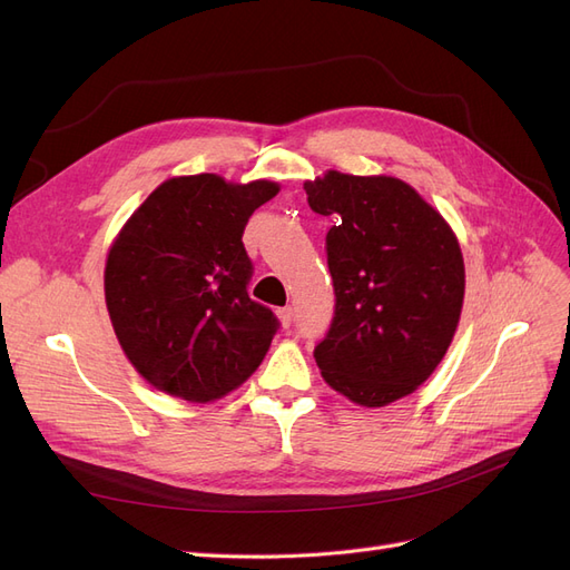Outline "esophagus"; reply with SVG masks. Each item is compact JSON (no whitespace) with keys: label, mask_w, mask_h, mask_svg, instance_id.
I'll return each instance as SVG.
<instances>
[{"label":"esophagus","mask_w":570,"mask_h":570,"mask_svg":"<svg viewBox=\"0 0 570 570\" xmlns=\"http://www.w3.org/2000/svg\"><path fill=\"white\" fill-rule=\"evenodd\" d=\"M278 318H281V323H283L285 327H289L292 321H295V312H292V306H283L281 312H278Z\"/></svg>","instance_id":"esophagus-1"}]
</instances>
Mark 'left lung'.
I'll return each mask as SVG.
<instances>
[{"label":"left lung","mask_w":570,"mask_h":570,"mask_svg":"<svg viewBox=\"0 0 570 570\" xmlns=\"http://www.w3.org/2000/svg\"><path fill=\"white\" fill-rule=\"evenodd\" d=\"M325 235L335 314L314 358L361 406L402 400L446 354L463 306L461 247L446 220L400 178L327 170L304 183Z\"/></svg>","instance_id":"left-lung-1"}]
</instances>
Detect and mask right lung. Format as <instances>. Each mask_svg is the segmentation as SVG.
Segmentation results:
<instances>
[{
	"mask_svg": "<svg viewBox=\"0 0 570 570\" xmlns=\"http://www.w3.org/2000/svg\"><path fill=\"white\" fill-rule=\"evenodd\" d=\"M278 185L214 174L161 183L109 249L107 308L130 364L154 387L214 402L262 364L281 321L249 299V216Z\"/></svg>",
	"mask_w": 570,
	"mask_h": 570,
	"instance_id": "obj_1",
	"label": "right lung"
}]
</instances>
